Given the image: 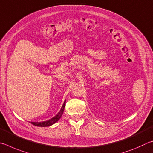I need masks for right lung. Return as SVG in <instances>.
<instances>
[{"label": "right lung", "instance_id": "add662e5", "mask_svg": "<svg viewBox=\"0 0 153 153\" xmlns=\"http://www.w3.org/2000/svg\"><path fill=\"white\" fill-rule=\"evenodd\" d=\"M65 104H66V100L64 101V102L63 103L62 106V108L60 109V111L58 112V114L52 118H51L50 120H47V121H44V122H31L32 124H33L36 126H39V127H46V126H52L53 124H55L56 122H58L59 120L62 115L64 110V108H65Z\"/></svg>", "mask_w": 153, "mask_h": 153}]
</instances>
